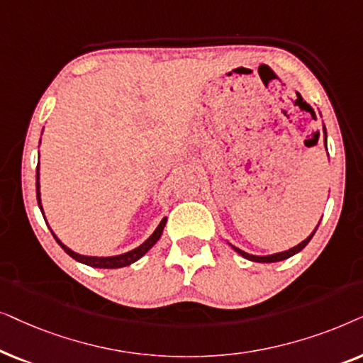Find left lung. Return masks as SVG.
I'll return each instance as SVG.
<instances>
[{"mask_svg": "<svg viewBox=\"0 0 363 363\" xmlns=\"http://www.w3.org/2000/svg\"><path fill=\"white\" fill-rule=\"evenodd\" d=\"M317 141H318V139H317ZM323 143H325V147H327V131H325V125H323ZM315 230H317V227H315ZM315 230H313L312 234L308 235V238H307L306 240H302L301 244L296 245V247L289 249V250H286V252H279V254H272V255H250V254H247V252H242V250L238 249V247H234V245H232V247H234L235 252L240 254V255H242V257H245V259L252 260V262H279V260L289 259V257H292L294 254L301 252V250H302L303 247H306V245H307L308 242H311V239L313 238V234H315Z\"/></svg>", "mask_w": 363, "mask_h": 363, "instance_id": "8db88e82", "label": "left lung"}]
</instances>
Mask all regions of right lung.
I'll return each instance as SVG.
<instances>
[{
    "label": "right lung",
    "mask_w": 363,
    "mask_h": 363,
    "mask_svg": "<svg viewBox=\"0 0 363 363\" xmlns=\"http://www.w3.org/2000/svg\"><path fill=\"white\" fill-rule=\"evenodd\" d=\"M36 197H38V206H40V209L43 212V207H41V197H40V167H36ZM45 216V214H43ZM166 217L161 220V224L157 225V229L154 230V234L149 238L146 242L139 245V247H136L134 250H129V252L125 254H121V255H114V257H88V255H81V254H76L72 252V250L69 247H66L65 244L61 242L60 239L56 238L55 232H51L52 235H55L56 242L61 245L62 249H65L66 254H69L72 259L77 260V262H83L86 265H91V267H98V269H119V267H125V265L136 262L138 259H141L144 254L147 252L149 249L152 247L154 244L157 242L159 238H161L162 230H164V225H166Z\"/></svg>",
    "instance_id": "obj_1"
}]
</instances>
